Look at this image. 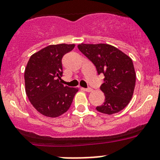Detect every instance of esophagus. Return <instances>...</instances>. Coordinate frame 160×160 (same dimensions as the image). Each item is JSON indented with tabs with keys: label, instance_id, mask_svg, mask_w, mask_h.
Returning <instances> with one entry per match:
<instances>
[{
	"label": "esophagus",
	"instance_id": "esophagus-1",
	"mask_svg": "<svg viewBox=\"0 0 160 160\" xmlns=\"http://www.w3.org/2000/svg\"><path fill=\"white\" fill-rule=\"evenodd\" d=\"M85 91H86V92H91V91H92V89H91L90 87L89 88H86V89H84Z\"/></svg>",
	"mask_w": 160,
	"mask_h": 160
}]
</instances>
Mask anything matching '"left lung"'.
Segmentation results:
<instances>
[{
  "instance_id": "obj_1",
  "label": "left lung",
  "mask_w": 160,
  "mask_h": 160,
  "mask_svg": "<svg viewBox=\"0 0 160 160\" xmlns=\"http://www.w3.org/2000/svg\"><path fill=\"white\" fill-rule=\"evenodd\" d=\"M78 48L93 63L98 74H103L105 77L100 86L105 100L96 109L108 115L124 109L133 97L136 82L131 59L117 48L107 44H81Z\"/></svg>"
}]
</instances>
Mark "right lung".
Returning <instances> with one entry per match:
<instances>
[{"instance_id":"1","label":"right lung","mask_w":160,"mask_h":160,"mask_svg":"<svg viewBox=\"0 0 160 160\" xmlns=\"http://www.w3.org/2000/svg\"><path fill=\"white\" fill-rule=\"evenodd\" d=\"M74 45H52L30 56L24 73L26 93L43 115L56 118L71 107L78 89L62 84V59Z\"/></svg>"}]
</instances>
